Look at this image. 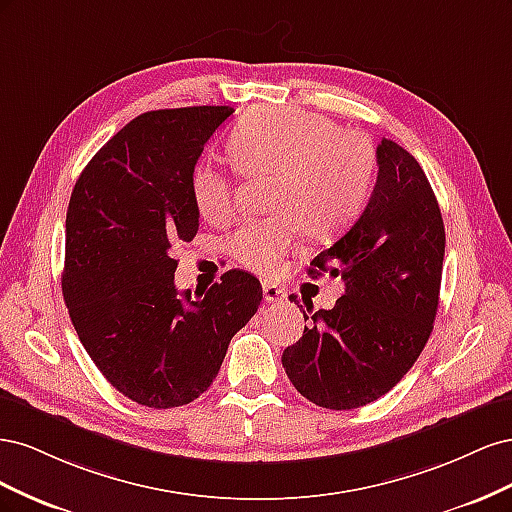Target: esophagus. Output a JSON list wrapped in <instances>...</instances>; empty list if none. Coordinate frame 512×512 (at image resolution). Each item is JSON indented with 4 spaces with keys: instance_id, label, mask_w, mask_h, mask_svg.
I'll return each instance as SVG.
<instances>
[{
    "instance_id": "esophagus-1",
    "label": "esophagus",
    "mask_w": 512,
    "mask_h": 512,
    "mask_svg": "<svg viewBox=\"0 0 512 512\" xmlns=\"http://www.w3.org/2000/svg\"><path fill=\"white\" fill-rule=\"evenodd\" d=\"M262 297H265V301H269V303H282L288 299V292L282 286L265 282L262 284Z\"/></svg>"
}]
</instances>
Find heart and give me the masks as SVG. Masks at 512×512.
Instances as JSON below:
<instances>
[{"mask_svg":"<svg viewBox=\"0 0 512 512\" xmlns=\"http://www.w3.org/2000/svg\"><path fill=\"white\" fill-rule=\"evenodd\" d=\"M228 151L243 175H275V213L243 224L230 239V252L260 275L277 271L301 228L329 239L350 226L376 177V151L367 136L297 108H254L232 130ZM190 192L207 222L222 224L235 215V183L213 164L192 170Z\"/></svg>","mask_w":512,"mask_h":512,"instance_id":"obj_1","label":"heart"}]
</instances>
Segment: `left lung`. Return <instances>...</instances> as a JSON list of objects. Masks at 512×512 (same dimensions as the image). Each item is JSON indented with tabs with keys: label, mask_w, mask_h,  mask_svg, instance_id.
<instances>
[{
	"label": "left lung",
	"mask_w": 512,
	"mask_h": 512,
	"mask_svg": "<svg viewBox=\"0 0 512 512\" xmlns=\"http://www.w3.org/2000/svg\"><path fill=\"white\" fill-rule=\"evenodd\" d=\"M376 160L361 218L309 267V275L342 277L346 294L318 312L305 303L314 324L282 354L294 389L329 410L389 393L423 352L438 312L446 237L436 194L395 141L382 138Z\"/></svg>",
	"instance_id": "1"
}]
</instances>
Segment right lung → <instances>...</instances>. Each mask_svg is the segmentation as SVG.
Listing matches in <instances>:
<instances>
[{"mask_svg": "<svg viewBox=\"0 0 512 512\" xmlns=\"http://www.w3.org/2000/svg\"><path fill=\"white\" fill-rule=\"evenodd\" d=\"M230 106L149 111L85 166L66 215L61 292L91 361L119 393L166 410L203 395L262 301L230 269L205 294L175 288V247L198 230L190 179Z\"/></svg>", "mask_w": 512, "mask_h": 512, "instance_id": "obj_1", "label": "right lung"}]
</instances>
